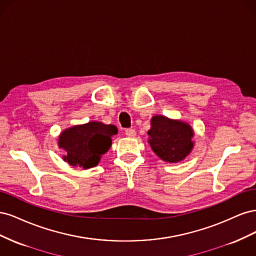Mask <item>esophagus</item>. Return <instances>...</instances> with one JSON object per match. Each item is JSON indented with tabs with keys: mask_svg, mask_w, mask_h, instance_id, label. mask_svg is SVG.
Returning a JSON list of instances; mask_svg holds the SVG:
<instances>
[{
	"mask_svg": "<svg viewBox=\"0 0 256 256\" xmlns=\"http://www.w3.org/2000/svg\"><path fill=\"white\" fill-rule=\"evenodd\" d=\"M125 134L129 138H134V136H136V130L132 128H128L125 130Z\"/></svg>",
	"mask_w": 256,
	"mask_h": 256,
	"instance_id": "obj_1",
	"label": "esophagus"
}]
</instances>
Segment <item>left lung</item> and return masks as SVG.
<instances>
[{"instance_id": "obj_1", "label": "left lung", "mask_w": 256, "mask_h": 256, "mask_svg": "<svg viewBox=\"0 0 256 256\" xmlns=\"http://www.w3.org/2000/svg\"><path fill=\"white\" fill-rule=\"evenodd\" d=\"M148 130L150 144L154 152L166 162H178L186 158L193 147V131L188 124L154 116Z\"/></svg>"}]
</instances>
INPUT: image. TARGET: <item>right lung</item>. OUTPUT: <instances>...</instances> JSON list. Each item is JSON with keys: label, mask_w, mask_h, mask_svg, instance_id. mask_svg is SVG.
Listing matches in <instances>:
<instances>
[{"label": "right lung", "mask_w": 256, "mask_h": 256, "mask_svg": "<svg viewBox=\"0 0 256 256\" xmlns=\"http://www.w3.org/2000/svg\"><path fill=\"white\" fill-rule=\"evenodd\" d=\"M116 134L118 128L114 125L90 122L65 130L58 138V145L67 152L64 160L69 164L88 168L98 164L102 154L112 145L111 136Z\"/></svg>", "instance_id": "right-lung-1"}]
</instances>
